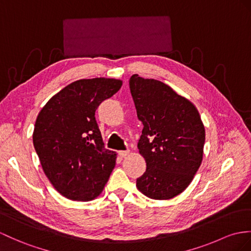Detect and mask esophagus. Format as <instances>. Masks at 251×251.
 <instances>
[{"label":"esophagus","instance_id":"esophagus-1","mask_svg":"<svg viewBox=\"0 0 251 251\" xmlns=\"http://www.w3.org/2000/svg\"><path fill=\"white\" fill-rule=\"evenodd\" d=\"M129 153H130L129 150H124V151H119L118 152V154H119L120 157H126Z\"/></svg>","mask_w":251,"mask_h":251}]
</instances>
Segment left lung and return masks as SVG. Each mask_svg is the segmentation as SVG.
<instances>
[{
    "mask_svg": "<svg viewBox=\"0 0 251 251\" xmlns=\"http://www.w3.org/2000/svg\"><path fill=\"white\" fill-rule=\"evenodd\" d=\"M129 85L144 125L137 147L147 163L136 186L151 199L174 198L189 185L202 161L205 132L200 115L163 82L133 75Z\"/></svg>",
    "mask_w": 251,
    "mask_h": 251,
    "instance_id": "obj_1",
    "label": "left lung"
}]
</instances>
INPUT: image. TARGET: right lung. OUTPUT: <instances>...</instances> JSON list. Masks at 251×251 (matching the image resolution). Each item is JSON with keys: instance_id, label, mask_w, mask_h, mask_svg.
<instances>
[{"instance_id": "right-lung-1", "label": "right lung", "mask_w": 251, "mask_h": 251, "mask_svg": "<svg viewBox=\"0 0 251 251\" xmlns=\"http://www.w3.org/2000/svg\"><path fill=\"white\" fill-rule=\"evenodd\" d=\"M120 79H78L53 96L38 114L33 143L42 169L64 197L99 196L113 172L116 153L105 149L96 109L120 89Z\"/></svg>"}]
</instances>
